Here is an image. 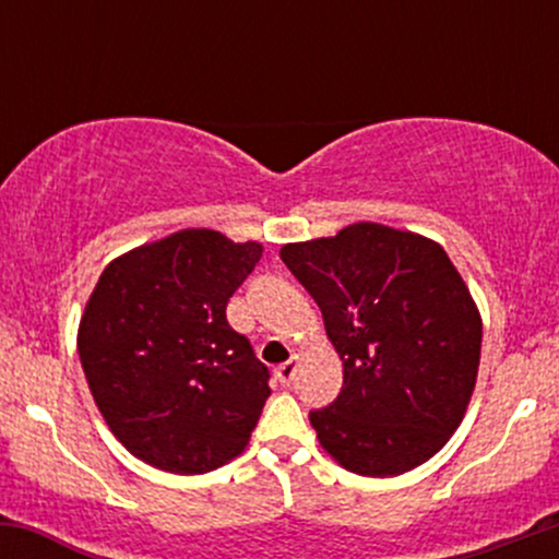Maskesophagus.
<instances>
[{
    "mask_svg": "<svg viewBox=\"0 0 559 559\" xmlns=\"http://www.w3.org/2000/svg\"><path fill=\"white\" fill-rule=\"evenodd\" d=\"M297 365H299L297 357H292V360H288V362L278 365V368H275V378H278V383H284V386H288V383L294 381V376H297Z\"/></svg>",
    "mask_w": 559,
    "mask_h": 559,
    "instance_id": "34e87169",
    "label": "esophagus"
}]
</instances>
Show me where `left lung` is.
I'll list each match as a JSON object with an SVG mask.
<instances>
[{
  "label": "left lung",
  "mask_w": 559,
  "mask_h": 559,
  "mask_svg": "<svg viewBox=\"0 0 559 559\" xmlns=\"http://www.w3.org/2000/svg\"><path fill=\"white\" fill-rule=\"evenodd\" d=\"M281 260L323 312L344 386L310 423L336 463L400 476L431 460L463 420L480 360V316L431 239L355 223L286 243Z\"/></svg>",
  "instance_id": "left-lung-1"
}]
</instances>
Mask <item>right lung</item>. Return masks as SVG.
Listing matches in <instances>:
<instances>
[{
    "instance_id": "obj_1",
    "label": "right lung",
    "mask_w": 559,
    "mask_h": 559,
    "mask_svg": "<svg viewBox=\"0 0 559 559\" xmlns=\"http://www.w3.org/2000/svg\"><path fill=\"white\" fill-rule=\"evenodd\" d=\"M262 258L189 228L112 260L88 297L79 355L110 431L168 473H207L243 452L271 370L228 325L226 305Z\"/></svg>"
}]
</instances>
